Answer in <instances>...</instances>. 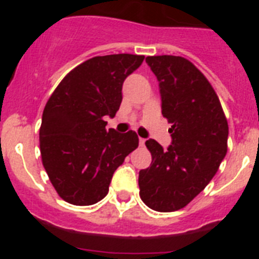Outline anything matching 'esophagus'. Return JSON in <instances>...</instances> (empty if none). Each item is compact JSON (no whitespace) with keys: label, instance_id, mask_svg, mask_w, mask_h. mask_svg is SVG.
Returning a JSON list of instances; mask_svg holds the SVG:
<instances>
[{"label":"esophagus","instance_id":"1","mask_svg":"<svg viewBox=\"0 0 259 259\" xmlns=\"http://www.w3.org/2000/svg\"><path fill=\"white\" fill-rule=\"evenodd\" d=\"M139 144H140V146L145 145V139H140V140H139Z\"/></svg>","mask_w":259,"mask_h":259}]
</instances>
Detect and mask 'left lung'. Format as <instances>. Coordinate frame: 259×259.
I'll list each match as a JSON object with an SVG mask.
<instances>
[{
	"label": "left lung",
	"instance_id": "left-lung-1",
	"mask_svg": "<svg viewBox=\"0 0 259 259\" xmlns=\"http://www.w3.org/2000/svg\"><path fill=\"white\" fill-rule=\"evenodd\" d=\"M158 80L162 115L171 123L166 149L149 139L152 163L139 172L143 202L155 211L187 206L214 178L227 153L228 123L211 84L188 59L146 57Z\"/></svg>",
	"mask_w": 259,
	"mask_h": 259
}]
</instances>
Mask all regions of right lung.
I'll use <instances>...</instances> for the list:
<instances>
[{"label":"right lung","instance_id":"1","mask_svg":"<svg viewBox=\"0 0 259 259\" xmlns=\"http://www.w3.org/2000/svg\"><path fill=\"white\" fill-rule=\"evenodd\" d=\"M144 56L95 57L75 67L50 96L42 113V164L61 198L77 206L101 201L113 174L139 146L136 132L106 130L122 102L125 77Z\"/></svg>","mask_w":259,"mask_h":259}]
</instances>
